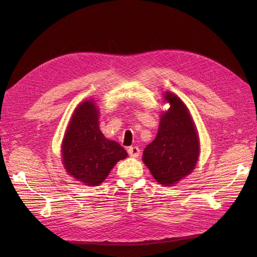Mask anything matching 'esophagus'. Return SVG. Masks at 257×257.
<instances>
[{"label": "esophagus", "mask_w": 257, "mask_h": 257, "mask_svg": "<svg viewBox=\"0 0 257 257\" xmlns=\"http://www.w3.org/2000/svg\"><path fill=\"white\" fill-rule=\"evenodd\" d=\"M127 152L130 157L132 158H138L139 154H141V150H139L138 147H130L127 149Z\"/></svg>", "instance_id": "1"}]
</instances>
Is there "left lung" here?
I'll list each match as a JSON object with an SVG mask.
<instances>
[{
    "mask_svg": "<svg viewBox=\"0 0 257 257\" xmlns=\"http://www.w3.org/2000/svg\"><path fill=\"white\" fill-rule=\"evenodd\" d=\"M164 100L170 107L162 112L157 137L146 147L143 161L157 182L173 186L195 169L200 146L188 107L168 91Z\"/></svg>",
    "mask_w": 257,
    "mask_h": 257,
    "instance_id": "obj_1",
    "label": "left lung"
}]
</instances>
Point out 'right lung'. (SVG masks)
I'll return each mask as SVG.
<instances>
[{"instance_id":"right-lung-1","label":"right lung","mask_w":257,"mask_h":257,"mask_svg":"<svg viewBox=\"0 0 257 257\" xmlns=\"http://www.w3.org/2000/svg\"><path fill=\"white\" fill-rule=\"evenodd\" d=\"M91 98L76 107L61 146L66 173L88 186L104 182L114 165L127 157L124 148L99 130V112Z\"/></svg>"}]
</instances>
